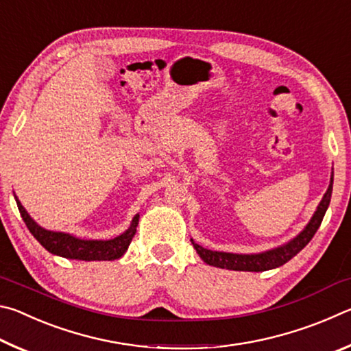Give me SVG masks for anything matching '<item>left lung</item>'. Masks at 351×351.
I'll return each mask as SVG.
<instances>
[{
	"label": "left lung",
	"instance_id": "left-lung-1",
	"mask_svg": "<svg viewBox=\"0 0 351 351\" xmlns=\"http://www.w3.org/2000/svg\"><path fill=\"white\" fill-rule=\"evenodd\" d=\"M332 176L335 173L331 171L330 178V186L326 189L322 201H320L316 212L313 213V217L308 224L304 228L302 232L297 234L293 240L285 243L282 246L268 249V251L257 252V254H232V252H219V251H210V249L199 246L198 243H195L192 239L193 247L197 249V252L203 261L207 265L217 266L221 269H230V271H249V272H261L278 268L289 261L294 255L299 254L304 249L310 240L316 234L320 223H322L324 215L326 209H328L330 201H331V192H332Z\"/></svg>",
	"mask_w": 351,
	"mask_h": 351
}]
</instances>
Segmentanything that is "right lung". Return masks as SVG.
Returning a JSON list of instances; mask_svg holds the SVG:
<instances>
[{"mask_svg":"<svg viewBox=\"0 0 351 351\" xmlns=\"http://www.w3.org/2000/svg\"><path fill=\"white\" fill-rule=\"evenodd\" d=\"M16 206L21 213V218L25 219L27 229L37 239V241L43 246L46 251L54 255H60L64 258L71 260H83V261H94V260H117L121 258L132 243L136 234V228L139 223V213H136L132 219V224L125 232L114 237L111 240H83L79 237H74L66 232H56V230H47L41 228L40 224L34 221V218L29 215L27 210L23 207L20 199L15 195Z\"/></svg>","mask_w":351,"mask_h":351,"instance_id":"1","label":"right lung"}]
</instances>
